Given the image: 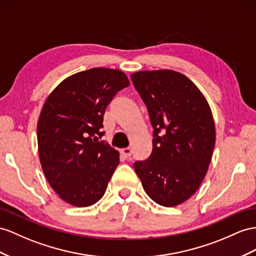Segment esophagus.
Listing matches in <instances>:
<instances>
[{"mask_svg": "<svg viewBox=\"0 0 256 256\" xmlns=\"http://www.w3.org/2000/svg\"><path fill=\"white\" fill-rule=\"evenodd\" d=\"M120 152H121V156H123L124 159H128L130 156H132V149H130V147H128V148H123V149H121L120 150Z\"/></svg>", "mask_w": 256, "mask_h": 256, "instance_id": "34e87169", "label": "esophagus"}]
</instances>
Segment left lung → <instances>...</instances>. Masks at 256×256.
<instances>
[{"label": "left lung", "mask_w": 256, "mask_h": 256, "mask_svg": "<svg viewBox=\"0 0 256 256\" xmlns=\"http://www.w3.org/2000/svg\"><path fill=\"white\" fill-rule=\"evenodd\" d=\"M154 128L152 152L134 168L147 194L175 206L196 192L208 172L215 126L206 97L187 76L173 70L130 76Z\"/></svg>", "instance_id": "left-lung-1"}]
</instances>
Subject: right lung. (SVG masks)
<instances>
[{"label": "right lung", "instance_id": "add662e5", "mask_svg": "<svg viewBox=\"0 0 256 256\" xmlns=\"http://www.w3.org/2000/svg\"><path fill=\"white\" fill-rule=\"evenodd\" d=\"M128 85L120 70L93 68L66 78L44 104L36 130L42 170L72 206L100 200L119 164V152L100 138L104 110Z\"/></svg>", "mask_w": 256, "mask_h": 256}]
</instances>
